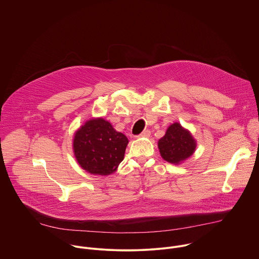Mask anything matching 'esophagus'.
Masks as SVG:
<instances>
[{"instance_id": "1", "label": "esophagus", "mask_w": 259, "mask_h": 259, "mask_svg": "<svg viewBox=\"0 0 259 259\" xmlns=\"http://www.w3.org/2000/svg\"><path fill=\"white\" fill-rule=\"evenodd\" d=\"M150 135H151V131L146 130V131H144L141 135H139V137H140V138H148V137H150Z\"/></svg>"}]
</instances>
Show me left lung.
I'll return each mask as SVG.
<instances>
[{
    "instance_id": "8db88e82",
    "label": "left lung",
    "mask_w": 259,
    "mask_h": 259,
    "mask_svg": "<svg viewBox=\"0 0 259 259\" xmlns=\"http://www.w3.org/2000/svg\"><path fill=\"white\" fill-rule=\"evenodd\" d=\"M158 147L164 160L172 164H179L192 156L196 143L190 133L176 122L169 126L166 135L160 139Z\"/></svg>"
}]
</instances>
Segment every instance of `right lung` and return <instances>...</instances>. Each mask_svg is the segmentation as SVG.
Segmentation results:
<instances>
[{"label": "right lung", "instance_id": "add662e5", "mask_svg": "<svg viewBox=\"0 0 259 259\" xmlns=\"http://www.w3.org/2000/svg\"><path fill=\"white\" fill-rule=\"evenodd\" d=\"M127 138L102 119H90L75 134L73 149L78 164L88 172L109 175L122 162Z\"/></svg>", "mask_w": 259, "mask_h": 259}]
</instances>
